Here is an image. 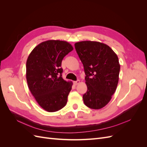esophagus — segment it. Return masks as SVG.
I'll use <instances>...</instances> for the list:
<instances>
[{
  "label": "esophagus",
  "instance_id": "34e87169",
  "mask_svg": "<svg viewBox=\"0 0 147 147\" xmlns=\"http://www.w3.org/2000/svg\"><path fill=\"white\" fill-rule=\"evenodd\" d=\"M74 83L75 85H77L78 84L80 83V80H77V81H75V82H74Z\"/></svg>",
  "mask_w": 147,
  "mask_h": 147
}]
</instances>
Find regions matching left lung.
<instances>
[{
  "instance_id": "8db88e82",
  "label": "left lung",
  "mask_w": 147,
  "mask_h": 147,
  "mask_svg": "<svg viewBox=\"0 0 147 147\" xmlns=\"http://www.w3.org/2000/svg\"><path fill=\"white\" fill-rule=\"evenodd\" d=\"M75 48L84 67L87 92L83 96L84 104L100 109L112 99L118 85L120 65L118 57L105 43L82 41Z\"/></svg>"
}]
</instances>
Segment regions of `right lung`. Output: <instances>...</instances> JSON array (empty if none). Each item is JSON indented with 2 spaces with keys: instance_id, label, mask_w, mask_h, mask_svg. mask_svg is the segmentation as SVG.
Instances as JSON below:
<instances>
[{
  "instance_id": "obj_1",
  "label": "right lung",
  "mask_w": 147,
  "mask_h": 147,
  "mask_svg": "<svg viewBox=\"0 0 147 147\" xmlns=\"http://www.w3.org/2000/svg\"><path fill=\"white\" fill-rule=\"evenodd\" d=\"M73 47L66 41L50 40L35 47L26 62V80L31 94L48 112L63 109L72 82L62 77V61Z\"/></svg>"
}]
</instances>
